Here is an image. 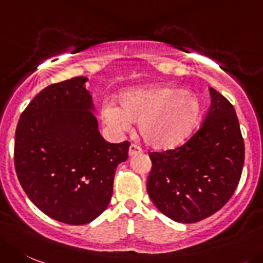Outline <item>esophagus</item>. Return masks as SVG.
<instances>
[{"label":"esophagus","instance_id":"esophagus-1","mask_svg":"<svg viewBox=\"0 0 263 263\" xmlns=\"http://www.w3.org/2000/svg\"><path fill=\"white\" fill-rule=\"evenodd\" d=\"M141 152H143V149L140 148V146L131 145V146H129V149H128V156L129 157L136 156V154H140V153H141Z\"/></svg>","mask_w":263,"mask_h":263}]
</instances>
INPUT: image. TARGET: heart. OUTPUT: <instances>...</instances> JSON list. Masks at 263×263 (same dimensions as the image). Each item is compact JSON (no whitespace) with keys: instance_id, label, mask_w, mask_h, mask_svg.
<instances>
[{"instance_id":"obj_1","label":"heart","mask_w":263,"mask_h":263,"mask_svg":"<svg viewBox=\"0 0 263 263\" xmlns=\"http://www.w3.org/2000/svg\"><path fill=\"white\" fill-rule=\"evenodd\" d=\"M119 106L106 104L102 119L115 134L139 123L144 143L156 151L176 148L192 135L202 114L200 100L190 90L167 85L134 88L120 93Z\"/></svg>"}]
</instances>
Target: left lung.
Wrapping results in <instances>:
<instances>
[{
  "label": "left lung",
  "mask_w": 263,
  "mask_h": 263,
  "mask_svg": "<svg viewBox=\"0 0 263 263\" xmlns=\"http://www.w3.org/2000/svg\"><path fill=\"white\" fill-rule=\"evenodd\" d=\"M212 105L201 128L184 145L149 154L146 190L157 209L179 223H195L222 209L244 166V140L234 106L209 88Z\"/></svg>",
  "instance_id": "left-lung-1"
}]
</instances>
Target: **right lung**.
<instances>
[{"label":"right lung","instance_id":"obj_1","mask_svg":"<svg viewBox=\"0 0 263 263\" xmlns=\"http://www.w3.org/2000/svg\"><path fill=\"white\" fill-rule=\"evenodd\" d=\"M85 76L41 90L19 118L14 162L19 183L46 215L85 224L110 203L115 168L128 141L111 144L98 131Z\"/></svg>","mask_w":263,"mask_h":263}]
</instances>
